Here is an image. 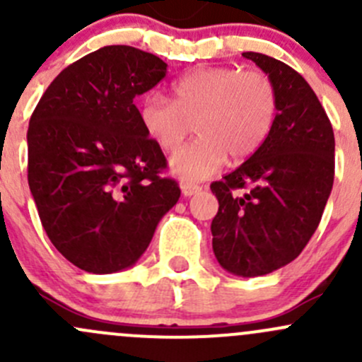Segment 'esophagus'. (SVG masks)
Wrapping results in <instances>:
<instances>
[{
    "mask_svg": "<svg viewBox=\"0 0 362 362\" xmlns=\"http://www.w3.org/2000/svg\"><path fill=\"white\" fill-rule=\"evenodd\" d=\"M182 189V194L185 196V198H189V196H194L196 192L202 191V187H199L198 184H191V182H184V184L180 185Z\"/></svg>",
    "mask_w": 362,
    "mask_h": 362,
    "instance_id": "1",
    "label": "esophagus"
}]
</instances>
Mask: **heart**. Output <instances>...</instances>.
<instances>
[{"mask_svg":"<svg viewBox=\"0 0 362 362\" xmlns=\"http://www.w3.org/2000/svg\"><path fill=\"white\" fill-rule=\"evenodd\" d=\"M276 117V89L259 69L235 66L192 69L173 82V100L151 90L138 105L148 138L175 151L191 133L199 136L170 158V170L185 182L214 175L228 159L242 160L259 151Z\"/></svg>","mask_w":362,"mask_h":362,"instance_id":"b5f03b06","label":"heart"}]
</instances>
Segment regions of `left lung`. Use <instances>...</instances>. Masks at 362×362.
<instances>
[{
	"label": "left lung",
	"mask_w": 362,
	"mask_h": 362,
	"mask_svg": "<svg viewBox=\"0 0 362 362\" xmlns=\"http://www.w3.org/2000/svg\"><path fill=\"white\" fill-rule=\"evenodd\" d=\"M272 78L276 117L257 152L210 185L218 199L211 247L218 264L238 276H261L294 261L315 233L334 180L333 126L296 69L243 52ZM251 185L245 195L240 188Z\"/></svg>",
	"instance_id": "1"
}]
</instances>
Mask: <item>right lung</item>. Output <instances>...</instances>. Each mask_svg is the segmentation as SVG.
<instances>
[{"mask_svg":"<svg viewBox=\"0 0 362 362\" xmlns=\"http://www.w3.org/2000/svg\"><path fill=\"white\" fill-rule=\"evenodd\" d=\"M163 59L108 45L64 68L28 129V182L43 229L83 272L133 266L180 198L163 151L141 127L134 98L166 76Z\"/></svg>","mask_w":362,"mask_h":362,"instance_id":"add662e5","label":"right lung"}]
</instances>
